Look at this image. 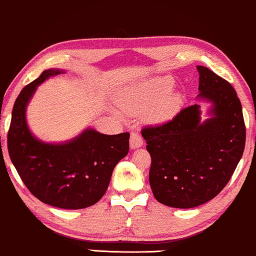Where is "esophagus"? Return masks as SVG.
Masks as SVG:
<instances>
[{
    "instance_id": "esophagus-1",
    "label": "esophagus",
    "mask_w": 256,
    "mask_h": 256,
    "mask_svg": "<svg viewBox=\"0 0 256 256\" xmlns=\"http://www.w3.org/2000/svg\"><path fill=\"white\" fill-rule=\"evenodd\" d=\"M144 145V140L142 136H140L139 133H134L132 132L131 133V136H130V146H131V148H139V147H142Z\"/></svg>"
}]
</instances>
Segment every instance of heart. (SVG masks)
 <instances>
[{
    "mask_svg": "<svg viewBox=\"0 0 256 256\" xmlns=\"http://www.w3.org/2000/svg\"><path fill=\"white\" fill-rule=\"evenodd\" d=\"M172 89V80L161 78L128 96L120 102L125 114H142L148 110L147 117L153 122H161L170 118L181 106V97L178 94H168ZM168 95L166 96L165 94ZM164 94V96L163 95ZM164 97L162 98L160 96ZM160 96L162 98H157ZM158 100L157 101L156 100ZM157 102H156L155 100Z\"/></svg>",
    "mask_w": 256,
    "mask_h": 256,
    "instance_id": "1",
    "label": "heart"
}]
</instances>
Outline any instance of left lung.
I'll use <instances>...</instances> for the list:
<instances>
[{
  "mask_svg": "<svg viewBox=\"0 0 256 256\" xmlns=\"http://www.w3.org/2000/svg\"><path fill=\"white\" fill-rule=\"evenodd\" d=\"M197 97L212 103L211 117L200 122V106L194 104L167 123L142 130L152 158L153 195L172 208H195L214 198L232 178L246 142L234 88L206 67L197 66Z\"/></svg>",
  "mask_w": 256,
  "mask_h": 256,
  "instance_id": "obj_1",
  "label": "left lung"
}]
</instances>
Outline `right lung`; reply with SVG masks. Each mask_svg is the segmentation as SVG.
Here are the masks:
<instances>
[{
	"instance_id": "obj_1",
	"label": "right lung",
	"mask_w": 256,
	"mask_h": 256,
	"mask_svg": "<svg viewBox=\"0 0 256 256\" xmlns=\"http://www.w3.org/2000/svg\"><path fill=\"white\" fill-rule=\"evenodd\" d=\"M60 73L46 70L22 89L14 104L8 152L32 195L52 206L76 210L92 206L106 194L114 168L128 153L130 133L108 136L86 128L61 144L36 138L28 126L26 106L38 86Z\"/></svg>"
}]
</instances>
